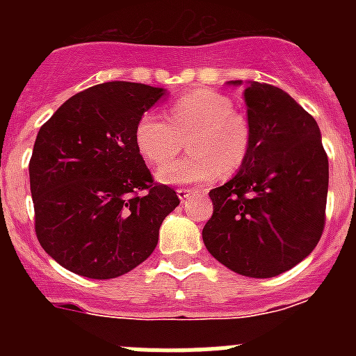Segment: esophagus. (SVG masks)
<instances>
[{"instance_id":"34e87169","label":"esophagus","mask_w":356,"mask_h":356,"mask_svg":"<svg viewBox=\"0 0 356 356\" xmlns=\"http://www.w3.org/2000/svg\"><path fill=\"white\" fill-rule=\"evenodd\" d=\"M176 194H178V197H180L181 201H185V200H188V197H191L193 191H191V188L180 187V188H176Z\"/></svg>"}]
</instances>
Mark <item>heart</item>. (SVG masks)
<instances>
[{
	"instance_id": "1",
	"label": "heart",
	"mask_w": 356,
	"mask_h": 356,
	"mask_svg": "<svg viewBox=\"0 0 356 356\" xmlns=\"http://www.w3.org/2000/svg\"><path fill=\"white\" fill-rule=\"evenodd\" d=\"M168 118L146 112L135 127V146L147 162L163 165L156 172L163 184H203L221 171L235 172L246 162L250 122L225 94L191 90L169 106ZM184 138L193 153L181 163L169 164L183 149Z\"/></svg>"
}]
</instances>
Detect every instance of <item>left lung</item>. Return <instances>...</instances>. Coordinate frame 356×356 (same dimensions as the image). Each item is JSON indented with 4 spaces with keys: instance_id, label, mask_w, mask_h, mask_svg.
Returning <instances> with one entry per match:
<instances>
[{
    "instance_id": "1",
    "label": "left lung",
    "mask_w": 356,
    "mask_h": 356,
    "mask_svg": "<svg viewBox=\"0 0 356 356\" xmlns=\"http://www.w3.org/2000/svg\"><path fill=\"white\" fill-rule=\"evenodd\" d=\"M244 102L250 153L232 180L210 191L203 242L232 271L273 278L312 253L323 235L328 155L316 119L287 92L251 81Z\"/></svg>"
}]
</instances>
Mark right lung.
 Segmentation results:
<instances>
[{"instance_id":"1","label":"right lung","mask_w":356,"mask_h":356,"mask_svg":"<svg viewBox=\"0 0 356 356\" xmlns=\"http://www.w3.org/2000/svg\"><path fill=\"white\" fill-rule=\"evenodd\" d=\"M165 90L106 81L69 97L37 134L30 159L35 234L69 271L118 278L143 264L180 200L153 180L135 127Z\"/></svg>"}]
</instances>
